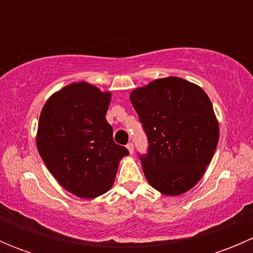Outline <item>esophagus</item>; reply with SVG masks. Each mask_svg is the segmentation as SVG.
<instances>
[{
	"label": "esophagus",
	"mask_w": 253,
	"mask_h": 253,
	"mask_svg": "<svg viewBox=\"0 0 253 253\" xmlns=\"http://www.w3.org/2000/svg\"><path fill=\"white\" fill-rule=\"evenodd\" d=\"M127 149H128L129 154H133V152H134V147H133V143H132V142H129V143H128V144H127Z\"/></svg>",
	"instance_id": "obj_1"
}]
</instances>
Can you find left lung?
<instances>
[{"instance_id": "left-lung-1", "label": "left lung", "mask_w": 253, "mask_h": 253, "mask_svg": "<svg viewBox=\"0 0 253 253\" xmlns=\"http://www.w3.org/2000/svg\"><path fill=\"white\" fill-rule=\"evenodd\" d=\"M147 134L139 154L148 182L167 196L187 192L201 180L219 141L213 105L202 88L182 78L150 82L131 93Z\"/></svg>"}]
</instances>
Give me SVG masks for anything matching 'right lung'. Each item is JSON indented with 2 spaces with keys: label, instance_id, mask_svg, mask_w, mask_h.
I'll list each match as a JSON object with an SVG mask.
<instances>
[{
  "label": "right lung",
  "instance_id": "1",
  "mask_svg": "<svg viewBox=\"0 0 253 253\" xmlns=\"http://www.w3.org/2000/svg\"><path fill=\"white\" fill-rule=\"evenodd\" d=\"M110 98L108 91L79 82L52 94L40 114V157L58 183L81 198L108 192L120 160L129 154L114 142L106 121Z\"/></svg>",
  "mask_w": 253,
  "mask_h": 253
}]
</instances>
